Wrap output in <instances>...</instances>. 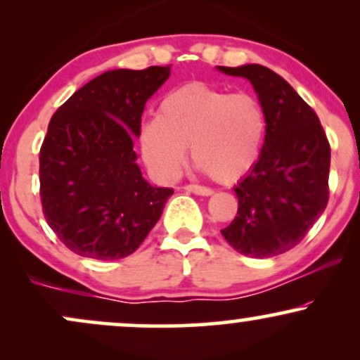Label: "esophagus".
<instances>
[{
    "instance_id": "1",
    "label": "esophagus",
    "mask_w": 360,
    "mask_h": 360,
    "mask_svg": "<svg viewBox=\"0 0 360 360\" xmlns=\"http://www.w3.org/2000/svg\"><path fill=\"white\" fill-rule=\"evenodd\" d=\"M184 189L188 193L200 194V196H212L213 194V189L206 188V186H200V184H188V186H184Z\"/></svg>"
}]
</instances>
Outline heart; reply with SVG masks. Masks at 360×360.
<instances>
[{"instance_id":"1","label":"heart","mask_w":360,"mask_h":360,"mask_svg":"<svg viewBox=\"0 0 360 360\" xmlns=\"http://www.w3.org/2000/svg\"><path fill=\"white\" fill-rule=\"evenodd\" d=\"M267 118L250 93H230L203 82L167 94L159 115L140 128V150L150 171L174 179L191 159L218 183H233L254 169L262 152Z\"/></svg>"}]
</instances>
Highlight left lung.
Wrapping results in <instances>:
<instances>
[{"label":"left lung","mask_w":360,"mask_h":360,"mask_svg":"<svg viewBox=\"0 0 360 360\" xmlns=\"http://www.w3.org/2000/svg\"><path fill=\"white\" fill-rule=\"evenodd\" d=\"M218 69L249 79L267 118L257 164L233 188L237 217L221 235L243 255L274 257L298 245L325 212L328 139L311 106L279 74L259 64Z\"/></svg>","instance_id":"1"}]
</instances>
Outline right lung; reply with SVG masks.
<instances>
[{
    "label": "right lung",
    "mask_w": 360,
    "mask_h": 360,
    "mask_svg": "<svg viewBox=\"0 0 360 360\" xmlns=\"http://www.w3.org/2000/svg\"><path fill=\"white\" fill-rule=\"evenodd\" d=\"M169 74L171 65L106 71L52 115L39 157L40 201L49 226L74 254H134L174 193L143 179L134 150L146 103Z\"/></svg>",
    "instance_id": "1"
}]
</instances>
